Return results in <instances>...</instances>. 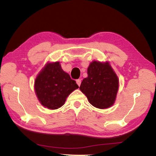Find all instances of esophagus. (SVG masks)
<instances>
[{
    "instance_id": "obj_1",
    "label": "esophagus",
    "mask_w": 156,
    "mask_h": 156,
    "mask_svg": "<svg viewBox=\"0 0 156 156\" xmlns=\"http://www.w3.org/2000/svg\"><path fill=\"white\" fill-rule=\"evenodd\" d=\"M76 83H77V85H78V86H80V83H81V80H80V79H78V80H76Z\"/></svg>"
}]
</instances>
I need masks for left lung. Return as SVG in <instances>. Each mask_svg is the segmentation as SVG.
<instances>
[{
    "mask_svg": "<svg viewBox=\"0 0 156 156\" xmlns=\"http://www.w3.org/2000/svg\"><path fill=\"white\" fill-rule=\"evenodd\" d=\"M80 90L96 108L107 109L115 102L119 90V78L108 61H93L87 68V77Z\"/></svg>",
    "mask_w": 156,
    "mask_h": 156,
    "instance_id": "8db88e82",
    "label": "left lung"
}]
</instances>
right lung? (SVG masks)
Masks as SVG:
<instances>
[{
    "label": "right lung",
    "instance_id": "add662e5",
    "mask_svg": "<svg viewBox=\"0 0 156 156\" xmlns=\"http://www.w3.org/2000/svg\"><path fill=\"white\" fill-rule=\"evenodd\" d=\"M78 88L76 81L63 71L58 61L47 63L34 81V91L39 102L49 109L63 106L68 96Z\"/></svg>",
    "mask_w": 156,
    "mask_h": 156
}]
</instances>
